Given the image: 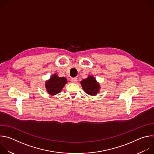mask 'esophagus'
I'll use <instances>...</instances> for the list:
<instances>
[{
  "label": "esophagus",
  "mask_w": 154,
  "mask_h": 154,
  "mask_svg": "<svg viewBox=\"0 0 154 154\" xmlns=\"http://www.w3.org/2000/svg\"><path fill=\"white\" fill-rule=\"evenodd\" d=\"M71 81H72V82H73V83H75V82L77 81V77L72 78V79H71Z\"/></svg>",
  "instance_id": "34e87169"
}]
</instances>
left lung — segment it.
<instances>
[{"instance_id": "obj_1", "label": "left lung", "mask_w": 154, "mask_h": 154, "mask_svg": "<svg viewBox=\"0 0 154 154\" xmlns=\"http://www.w3.org/2000/svg\"><path fill=\"white\" fill-rule=\"evenodd\" d=\"M82 88L84 91L91 96H95L99 90V84L97 83L96 79L93 76H89L87 79L81 82Z\"/></svg>"}]
</instances>
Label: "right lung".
Instances as JSON below:
<instances>
[{"instance_id":"right-lung-1","label":"right lung","mask_w":154,"mask_h":154,"mask_svg":"<svg viewBox=\"0 0 154 154\" xmlns=\"http://www.w3.org/2000/svg\"><path fill=\"white\" fill-rule=\"evenodd\" d=\"M67 83V79L64 77H59L54 74L46 83L47 91L51 95L57 94L61 91L64 85Z\"/></svg>"}]
</instances>
